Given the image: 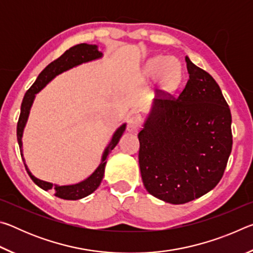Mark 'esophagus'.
Masks as SVG:
<instances>
[{"mask_svg": "<svg viewBox=\"0 0 253 253\" xmlns=\"http://www.w3.org/2000/svg\"><path fill=\"white\" fill-rule=\"evenodd\" d=\"M142 123L143 119L139 116H131L128 121V125H127V129L128 131H137L142 127Z\"/></svg>", "mask_w": 253, "mask_h": 253, "instance_id": "34e87169", "label": "esophagus"}]
</instances>
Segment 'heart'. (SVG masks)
<instances>
[{
	"label": "heart",
	"mask_w": 253,
	"mask_h": 253,
	"mask_svg": "<svg viewBox=\"0 0 253 253\" xmlns=\"http://www.w3.org/2000/svg\"><path fill=\"white\" fill-rule=\"evenodd\" d=\"M147 75L153 78H161L162 88L172 91L176 87L181 72L178 66L166 57H157L148 63Z\"/></svg>",
	"instance_id": "1"
}]
</instances>
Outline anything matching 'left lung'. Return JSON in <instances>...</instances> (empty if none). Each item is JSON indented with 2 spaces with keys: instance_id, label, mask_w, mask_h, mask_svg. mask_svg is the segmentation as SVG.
I'll return each instance as SVG.
<instances>
[{
  "instance_id": "left-lung-1",
  "label": "left lung",
  "mask_w": 253,
  "mask_h": 253,
  "mask_svg": "<svg viewBox=\"0 0 253 253\" xmlns=\"http://www.w3.org/2000/svg\"><path fill=\"white\" fill-rule=\"evenodd\" d=\"M188 80L177 98L154 99L139 131V169L149 194L184 204L223 176L232 149L231 111L207 71L185 57Z\"/></svg>"
}]
</instances>
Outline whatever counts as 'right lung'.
Here are the masks:
<instances>
[{
    "instance_id": "right-lung-1",
    "label": "right lung",
    "mask_w": 253,
    "mask_h": 253,
    "mask_svg": "<svg viewBox=\"0 0 253 253\" xmlns=\"http://www.w3.org/2000/svg\"><path fill=\"white\" fill-rule=\"evenodd\" d=\"M102 57V53L98 50V46L96 44H87V43H80L75 46H72L69 50H67L65 53H63L61 57L58 58L50 63V65L46 66L43 70L41 71V74L38 76L31 88L29 89L27 93L24 95V98L22 100V105H21V113L18 122V127H16V136H18V143L20 146V152L21 156H23L22 154V135L23 130L25 127V124L28 122V117L30 114V109H31V106L33 104L34 98L36 95L40 90L43 89L46 84H49L51 80H52L55 76H58L62 72L71 69L76 66H79L81 63L92 61V60L99 59ZM126 124H123V125L118 128V129L115 131V134L111 137L110 142L108 146L106 147L104 154H102L101 163L99 166L96 169L95 172H93L90 176L84 179L83 182L72 184V185H54L52 183L42 181V179L37 178L33 176L32 173L30 172L27 164L24 163L25 169L29 174V176L31 177L32 181L37 184L38 186L41 187L42 190L44 191H52L55 196H58L60 199L63 200H79L85 198L89 194H91L93 191H96L98 186L100 185L101 179L104 177L105 173V166H106V158L109 155V153L113 151L115 146L118 144L119 138H121L123 132L125 131ZM24 161V160H23Z\"/></svg>"
}]
</instances>
